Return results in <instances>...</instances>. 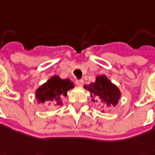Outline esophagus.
<instances>
[{
  "label": "esophagus",
  "instance_id": "obj_1",
  "mask_svg": "<svg viewBox=\"0 0 155 155\" xmlns=\"http://www.w3.org/2000/svg\"><path fill=\"white\" fill-rule=\"evenodd\" d=\"M75 84L77 85L78 87H81L82 85L84 84V81H83V80H76Z\"/></svg>",
  "mask_w": 155,
  "mask_h": 155
}]
</instances>
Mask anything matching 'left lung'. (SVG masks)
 <instances>
[{"mask_svg":"<svg viewBox=\"0 0 155 155\" xmlns=\"http://www.w3.org/2000/svg\"><path fill=\"white\" fill-rule=\"evenodd\" d=\"M84 87L90 92L93 101L100 100L107 106H115L120 97L119 88L104 75L98 76L95 82L84 86Z\"/></svg>","mask_w":155,"mask_h":155,"instance_id":"8db88e82","label":"left lung"}]
</instances>
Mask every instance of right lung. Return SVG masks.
<instances>
[{"instance_id": "1", "label": "right lung", "mask_w": 155, "mask_h": 155, "mask_svg": "<svg viewBox=\"0 0 155 155\" xmlns=\"http://www.w3.org/2000/svg\"><path fill=\"white\" fill-rule=\"evenodd\" d=\"M74 86L69 79L62 80L59 76H53L36 90V99L41 103L49 101L53 107L62 105L61 97L66 96Z\"/></svg>"}]
</instances>
